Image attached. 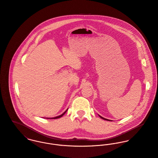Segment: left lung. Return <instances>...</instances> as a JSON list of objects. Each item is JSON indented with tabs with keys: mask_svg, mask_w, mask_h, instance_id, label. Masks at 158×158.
Returning <instances> with one entry per match:
<instances>
[{
	"mask_svg": "<svg viewBox=\"0 0 158 158\" xmlns=\"http://www.w3.org/2000/svg\"><path fill=\"white\" fill-rule=\"evenodd\" d=\"M100 116V118H102V119H104V120H106V121H110V120H109V119H105V118H104L103 117H102V116Z\"/></svg>",
	"mask_w": 158,
	"mask_h": 158,
	"instance_id": "8db88e82",
	"label": "left lung"
}]
</instances>
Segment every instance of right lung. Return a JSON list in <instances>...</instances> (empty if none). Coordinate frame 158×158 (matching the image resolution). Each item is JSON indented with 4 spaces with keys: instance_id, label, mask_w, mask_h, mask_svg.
Masks as SVG:
<instances>
[{
    "instance_id": "add662e5",
    "label": "right lung",
    "mask_w": 158,
    "mask_h": 158,
    "mask_svg": "<svg viewBox=\"0 0 158 158\" xmlns=\"http://www.w3.org/2000/svg\"><path fill=\"white\" fill-rule=\"evenodd\" d=\"M67 110H68V109H67V110L64 113H63L62 114H60V116H56V117H54V118H50V119H58V118H61V117H62V116H63V115H64V114L67 112ZM47 119H48V118H47Z\"/></svg>"
}]
</instances>
